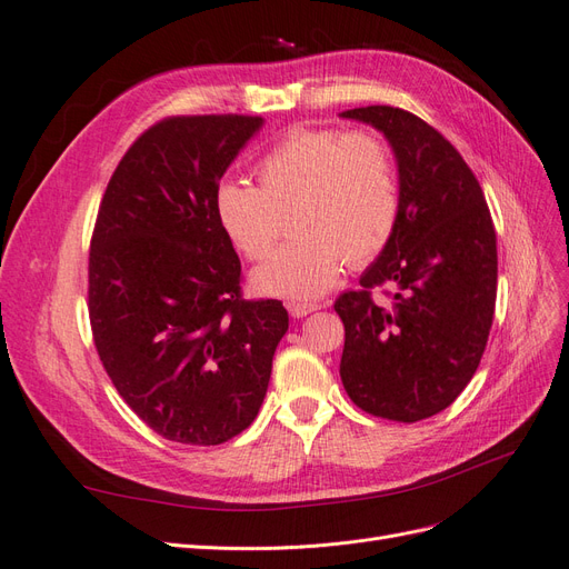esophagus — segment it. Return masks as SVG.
Wrapping results in <instances>:
<instances>
[{"label":"esophagus","instance_id":"34e87169","mask_svg":"<svg viewBox=\"0 0 569 569\" xmlns=\"http://www.w3.org/2000/svg\"><path fill=\"white\" fill-rule=\"evenodd\" d=\"M318 303H303V301H289L287 303V311L295 316V318H303V316H308V313H313V311H318Z\"/></svg>","mask_w":569,"mask_h":569}]
</instances>
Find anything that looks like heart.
<instances>
[{"label":"heart","instance_id":"obj_1","mask_svg":"<svg viewBox=\"0 0 569 569\" xmlns=\"http://www.w3.org/2000/svg\"><path fill=\"white\" fill-rule=\"evenodd\" d=\"M258 187L220 180L213 213L247 261H263L282 232L295 234L253 274L282 299H316L347 266L380 256L399 226L401 187L382 137L363 130L295 128L253 166Z\"/></svg>","mask_w":569,"mask_h":569}]
</instances>
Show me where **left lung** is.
I'll return each instance as SVG.
<instances>
[{
    "label": "left lung",
    "instance_id": "left-lung-1",
    "mask_svg": "<svg viewBox=\"0 0 569 569\" xmlns=\"http://www.w3.org/2000/svg\"><path fill=\"white\" fill-rule=\"evenodd\" d=\"M382 130L399 161L401 216L360 289L343 291L339 375L375 418L418 422L449 408L487 349L496 308V230L485 192L458 149L416 113L343 111ZM382 288L392 301L375 302Z\"/></svg>",
    "mask_w": 569,
    "mask_h": 569
}]
</instances>
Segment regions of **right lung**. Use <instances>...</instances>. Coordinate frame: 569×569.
<instances>
[{
	"mask_svg": "<svg viewBox=\"0 0 569 569\" xmlns=\"http://www.w3.org/2000/svg\"><path fill=\"white\" fill-rule=\"evenodd\" d=\"M261 116H170L120 159L94 220L88 311L101 366L168 441L216 446L256 420L289 327L244 299L213 189Z\"/></svg>",
	"mask_w": 569,
	"mask_h": 569,
	"instance_id": "right-lung-1",
	"label": "right lung"
}]
</instances>
